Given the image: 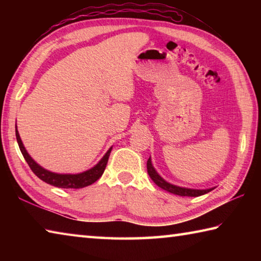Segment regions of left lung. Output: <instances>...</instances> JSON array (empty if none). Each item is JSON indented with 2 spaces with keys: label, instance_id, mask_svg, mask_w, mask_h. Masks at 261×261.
Returning <instances> with one entry per match:
<instances>
[{
  "label": "left lung",
  "instance_id": "left-lung-1",
  "mask_svg": "<svg viewBox=\"0 0 261 261\" xmlns=\"http://www.w3.org/2000/svg\"><path fill=\"white\" fill-rule=\"evenodd\" d=\"M147 173L149 175V177L152 178L153 182L155 183L158 187H160L161 189L166 190V191L170 192V193L177 194V196H180V197H198V196H202V194H205L213 190V189H207V190L185 189V188H179V187H176V185L167 183L165 179H162L160 176H159L155 169L153 168L152 162H151V158L147 160Z\"/></svg>",
  "mask_w": 261,
  "mask_h": 261
}]
</instances>
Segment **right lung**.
<instances>
[{
  "label": "right lung",
  "mask_w": 261,
  "mask_h": 261,
  "mask_svg": "<svg viewBox=\"0 0 261 261\" xmlns=\"http://www.w3.org/2000/svg\"><path fill=\"white\" fill-rule=\"evenodd\" d=\"M16 138H17V143H18V146L20 148V152L23 154L26 162H28V165L30 166L31 170H32L39 178L43 180V182H46L47 184L54 185L56 188H62V189H82L96 182V180L102 176L103 171L106 169V166H107L109 154L112 152V148H109V151L106 153V155L102 159H101L98 165L90 170L84 171V173L77 174V175H62V174L51 173V171L43 169V168L39 166L37 162H34L33 159L29 155L28 152H26L23 143H21L19 134L18 131H17V126H16Z\"/></svg>",
  "instance_id": "right-lung-1"
}]
</instances>
